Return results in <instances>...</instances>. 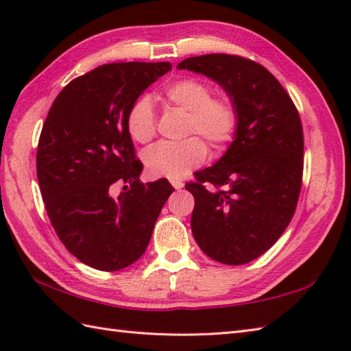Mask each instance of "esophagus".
Wrapping results in <instances>:
<instances>
[{"label":"esophagus","instance_id":"obj_1","mask_svg":"<svg viewBox=\"0 0 351 351\" xmlns=\"http://www.w3.org/2000/svg\"><path fill=\"white\" fill-rule=\"evenodd\" d=\"M170 184L173 185L175 190H181V189L184 187V182H182V181H178V180H171Z\"/></svg>","mask_w":351,"mask_h":351}]
</instances>
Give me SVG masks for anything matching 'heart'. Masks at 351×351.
I'll return each mask as SVG.
<instances>
[{"mask_svg":"<svg viewBox=\"0 0 351 351\" xmlns=\"http://www.w3.org/2000/svg\"><path fill=\"white\" fill-rule=\"evenodd\" d=\"M164 99L170 106L187 111L185 134L197 133L214 149H223L234 140L240 114L232 98L228 95H213L206 81L195 77L175 80L164 88ZM125 126L128 136L140 145L155 137L156 119L151 99L140 96L126 111ZM197 136L185 138L181 143H162L147 149L143 162L147 173L154 178H182L206 160L205 141Z\"/></svg>","mask_w":351,"mask_h":351,"instance_id":"1","label":"heart"}]
</instances>
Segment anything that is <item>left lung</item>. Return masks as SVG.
<instances>
[{
	"label": "left lung",
	"mask_w": 351,
	"mask_h": 351,
	"mask_svg": "<svg viewBox=\"0 0 351 351\" xmlns=\"http://www.w3.org/2000/svg\"><path fill=\"white\" fill-rule=\"evenodd\" d=\"M178 69L217 81L240 114L228 152L213 167L195 173L196 181L185 184L195 197L193 237L217 263H252L279 240L299 202L300 114L278 78L250 58L205 54L185 58Z\"/></svg>",
	"instance_id": "left-lung-1"
}]
</instances>
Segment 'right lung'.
Returning a JSON list of instances; mask_svg holds the SVG:
<instances>
[{"instance_id":"add662e5","label":"right lung","mask_w":351,"mask_h":351,"mask_svg":"<svg viewBox=\"0 0 351 351\" xmlns=\"http://www.w3.org/2000/svg\"><path fill=\"white\" fill-rule=\"evenodd\" d=\"M171 69L161 63H110L77 77L57 95L42 126L37 180L51 225L73 256L116 271L143 255L162 205L167 180L140 182L125 117L131 104ZM125 183L117 198L110 190Z\"/></svg>"}]
</instances>
